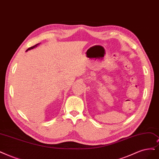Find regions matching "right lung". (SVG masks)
Masks as SVG:
<instances>
[{
  "mask_svg": "<svg viewBox=\"0 0 159 159\" xmlns=\"http://www.w3.org/2000/svg\"><path fill=\"white\" fill-rule=\"evenodd\" d=\"M40 43H39V44H37L36 45H34V46H31V47H30V48H29L27 50H26V52L27 51H28V50H32V49H33V48H36V47Z\"/></svg>",
  "mask_w": 159,
  "mask_h": 159,
  "instance_id": "obj_1",
  "label": "right lung"
}]
</instances>
